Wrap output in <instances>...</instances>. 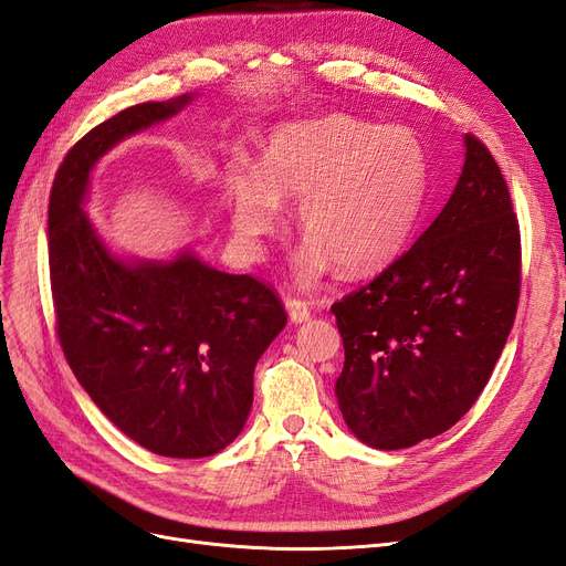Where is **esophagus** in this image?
<instances>
[{
    "label": "esophagus",
    "instance_id": "esophagus-1",
    "mask_svg": "<svg viewBox=\"0 0 566 566\" xmlns=\"http://www.w3.org/2000/svg\"><path fill=\"white\" fill-rule=\"evenodd\" d=\"M285 310H287L290 323H295V325H300V323H306V321L312 318V310H310V304L302 302V300H287V302H285Z\"/></svg>",
    "mask_w": 566,
    "mask_h": 566
}]
</instances>
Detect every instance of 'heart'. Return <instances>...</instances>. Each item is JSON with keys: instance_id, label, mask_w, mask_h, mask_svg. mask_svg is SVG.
I'll return each mask as SVG.
<instances>
[{"instance_id": "1", "label": "heart", "mask_w": 566, "mask_h": 566, "mask_svg": "<svg viewBox=\"0 0 566 566\" xmlns=\"http://www.w3.org/2000/svg\"><path fill=\"white\" fill-rule=\"evenodd\" d=\"M427 150L406 127L331 113L273 127L260 165L233 158L227 200L238 241L256 250L279 229L283 200H300L310 235L293 256L295 281L316 285L335 264L380 271L408 243L427 193Z\"/></svg>"}]
</instances>
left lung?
Masks as SVG:
<instances>
[{
    "label": "left lung",
    "mask_w": 566,
    "mask_h": 566,
    "mask_svg": "<svg viewBox=\"0 0 566 566\" xmlns=\"http://www.w3.org/2000/svg\"><path fill=\"white\" fill-rule=\"evenodd\" d=\"M449 202L378 279L333 304L345 345L335 397L380 451L447 432L486 387L520 300V229L489 148L465 134Z\"/></svg>",
    "instance_id": "1"
}]
</instances>
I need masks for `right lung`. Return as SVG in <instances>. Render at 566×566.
Segmentation results:
<instances>
[{"label":"right lung","instance_id":"obj_1","mask_svg":"<svg viewBox=\"0 0 566 566\" xmlns=\"http://www.w3.org/2000/svg\"><path fill=\"white\" fill-rule=\"evenodd\" d=\"M198 94L125 108L67 153L49 198L59 339L77 382L119 432L167 458H205L241 434L254 366L285 328L264 283L191 248L169 260L113 252L90 219L92 172L111 148Z\"/></svg>","mask_w":566,"mask_h":566}]
</instances>
